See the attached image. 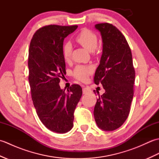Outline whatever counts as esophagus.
Masks as SVG:
<instances>
[{"instance_id": "1", "label": "esophagus", "mask_w": 159, "mask_h": 159, "mask_svg": "<svg viewBox=\"0 0 159 159\" xmlns=\"http://www.w3.org/2000/svg\"><path fill=\"white\" fill-rule=\"evenodd\" d=\"M91 92V90H90V89L89 88V87H84V88L83 89V94H87V93H89Z\"/></svg>"}]
</instances>
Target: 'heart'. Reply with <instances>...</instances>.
Instances as JSON below:
<instances>
[{
	"label": "heart",
	"mask_w": 159,
	"mask_h": 159,
	"mask_svg": "<svg viewBox=\"0 0 159 159\" xmlns=\"http://www.w3.org/2000/svg\"><path fill=\"white\" fill-rule=\"evenodd\" d=\"M76 41L89 52H93L98 46V38L95 33L89 29H83L76 36ZM72 46L70 43H66L63 48V55L66 61L70 58ZM92 69L90 67L78 66L74 70V76L80 80H85L89 74L92 73Z\"/></svg>",
	"instance_id": "obj_1"
}]
</instances>
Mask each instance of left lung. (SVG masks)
I'll list each match as a JSON object with an SVG mask.
<instances>
[{"label": "left lung", "instance_id": "left-lung-1", "mask_svg": "<svg viewBox=\"0 0 159 159\" xmlns=\"http://www.w3.org/2000/svg\"><path fill=\"white\" fill-rule=\"evenodd\" d=\"M95 28L102 36V54L94 83L102 84L105 92L100 96L97 92L99 98L93 115L98 128L112 131L120 128L129 115L135 72L130 48L122 33L109 23L97 24Z\"/></svg>", "mask_w": 159, "mask_h": 159}]
</instances>
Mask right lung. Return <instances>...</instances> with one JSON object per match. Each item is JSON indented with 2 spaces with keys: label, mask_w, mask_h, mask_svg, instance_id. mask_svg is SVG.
Wrapping results in <instances>:
<instances>
[{
  "label": "right lung",
  "mask_w": 159,
  "mask_h": 159,
  "mask_svg": "<svg viewBox=\"0 0 159 159\" xmlns=\"http://www.w3.org/2000/svg\"><path fill=\"white\" fill-rule=\"evenodd\" d=\"M78 26L48 25L33 35L29 50V81L37 114L52 132L66 133L73 127L74 112L82 96V88L72 85L61 89L60 78L65 74L63 40Z\"/></svg>",
  "instance_id": "1"
}]
</instances>
